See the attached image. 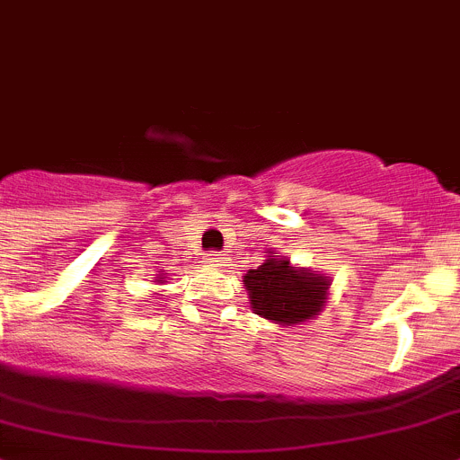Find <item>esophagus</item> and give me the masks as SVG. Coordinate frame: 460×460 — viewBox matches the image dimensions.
Listing matches in <instances>:
<instances>
[{
    "label": "esophagus",
    "mask_w": 460,
    "mask_h": 460,
    "mask_svg": "<svg viewBox=\"0 0 460 460\" xmlns=\"http://www.w3.org/2000/svg\"><path fill=\"white\" fill-rule=\"evenodd\" d=\"M207 262H208V267L222 269V267H225V253H220V252H216V253H208Z\"/></svg>",
    "instance_id": "obj_1"
}]
</instances>
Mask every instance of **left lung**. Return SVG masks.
<instances>
[{
  "label": "left lung",
  "mask_w": 460,
  "mask_h": 460,
  "mask_svg": "<svg viewBox=\"0 0 460 460\" xmlns=\"http://www.w3.org/2000/svg\"><path fill=\"white\" fill-rule=\"evenodd\" d=\"M253 314L280 327L312 323L329 303V278L307 267H296L287 256H273L243 276Z\"/></svg>",
  "instance_id": "8db88e82"
}]
</instances>
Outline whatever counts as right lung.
Listing matches in <instances>:
<instances>
[{"label":"right lung","instance_id":"add662e5","mask_svg":"<svg viewBox=\"0 0 460 460\" xmlns=\"http://www.w3.org/2000/svg\"><path fill=\"white\" fill-rule=\"evenodd\" d=\"M157 282H164V280H162V278H160V280H157Z\"/></svg>","mask_w":460,"mask_h":460}]
</instances>
